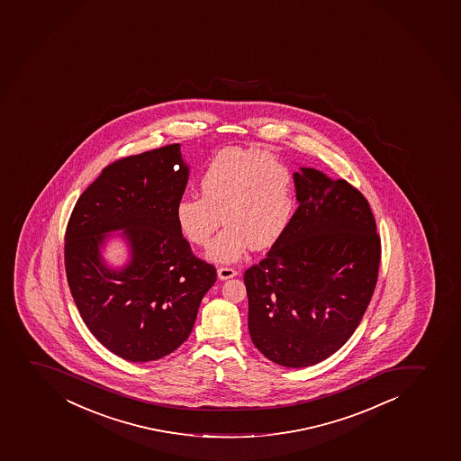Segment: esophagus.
Segmentation results:
<instances>
[{"mask_svg": "<svg viewBox=\"0 0 461 461\" xmlns=\"http://www.w3.org/2000/svg\"><path fill=\"white\" fill-rule=\"evenodd\" d=\"M236 276H238V271H234L233 267H219L218 269L219 280H230Z\"/></svg>", "mask_w": 461, "mask_h": 461, "instance_id": "obj_1", "label": "esophagus"}]
</instances>
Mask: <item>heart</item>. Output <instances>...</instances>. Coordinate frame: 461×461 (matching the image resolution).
I'll return each mask as SVG.
<instances>
[{
  "label": "heart",
  "mask_w": 461,
  "mask_h": 461,
  "mask_svg": "<svg viewBox=\"0 0 461 461\" xmlns=\"http://www.w3.org/2000/svg\"><path fill=\"white\" fill-rule=\"evenodd\" d=\"M200 196L176 201L174 216L181 236L198 247L210 242L205 258L236 263L248 248L265 249L280 240L296 207L294 172L267 152L243 148L219 151L200 178Z\"/></svg>",
  "instance_id": "b5f03b06"
}]
</instances>
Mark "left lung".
Returning <instances> with one entry per match:
<instances>
[{
	"label": "left lung",
	"mask_w": 461,
	"mask_h": 461,
	"mask_svg": "<svg viewBox=\"0 0 461 461\" xmlns=\"http://www.w3.org/2000/svg\"><path fill=\"white\" fill-rule=\"evenodd\" d=\"M294 178V219L243 280L257 349L276 365L307 367L358 327L378 280L381 242L369 203L348 181L305 167Z\"/></svg>",
	"instance_id": "8db88e82"
}]
</instances>
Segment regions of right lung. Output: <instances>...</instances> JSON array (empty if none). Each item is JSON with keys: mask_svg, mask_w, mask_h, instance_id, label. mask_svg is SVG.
I'll return each mask as SVG.
<instances>
[{"mask_svg": "<svg viewBox=\"0 0 461 461\" xmlns=\"http://www.w3.org/2000/svg\"><path fill=\"white\" fill-rule=\"evenodd\" d=\"M187 180L180 143L125 157L81 194L68 222L72 298L98 342L123 360L176 351L216 281L214 267L192 254L176 228L174 209ZM113 237L128 247L122 267H110L102 256Z\"/></svg>", "mask_w": 461, "mask_h": 461, "instance_id": "1", "label": "right lung"}]
</instances>
